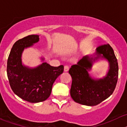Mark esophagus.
<instances>
[{
	"mask_svg": "<svg viewBox=\"0 0 127 127\" xmlns=\"http://www.w3.org/2000/svg\"><path fill=\"white\" fill-rule=\"evenodd\" d=\"M69 67L68 66H64V72H67L69 71Z\"/></svg>",
	"mask_w": 127,
	"mask_h": 127,
	"instance_id": "34e87169",
	"label": "esophagus"
}]
</instances>
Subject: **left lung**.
Listing matches in <instances>:
<instances>
[{
  "instance_id": "obj_1",
  "label": "left lung",
  "mask_w": 127,
  "mask_h": 127,
  "mask_svg": "<svg viewBox=\"0 0 127 127\" xmlns=\"http://www.w3.org/2000/svg\"><path fill=\"white\" fill-rule=\"evenodd\" d=\"M106 60L109 69L103 78H92L88 72L93 64L99 60ZM71 75L70 93L76 103L93 106L98 104L112 94L118 80L119 67L114 52L109 44L99 46L93 55H86L72 65L69 70Z\"/></svg>"
}]
</instances>
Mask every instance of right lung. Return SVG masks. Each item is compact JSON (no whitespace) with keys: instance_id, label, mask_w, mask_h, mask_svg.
<instances>
[{"instance_id":"add662e5","label":"right lung","mask_w":127,"mask_h":127,"mask_svg":"<svg viewBox=\"0 0 127 127\" xmlns=\"http://www.w3.org/2000/svg\"><path fill=\"white\" fill-rule=\"evenodd\" d=\"M39 41V35H30L16 41L13 45L7 61V76L15 95L32 103L46 100L52 92V86L64 71L63 65L53 67L41 57L42 64L35 67L25 66L22 62L24 50Z\"/></svg>"}]
</instances>
